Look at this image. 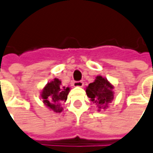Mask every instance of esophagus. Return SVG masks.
Listing matches in <instances>:
<instances>
[{
    "mask_svg": "<svg viewBox=\"0 0 153 153\" xmlns=\"http://www.w3.org/2000/svg\"><path fill=\"white\" fill-rule=\"evenodd\" d=\"M73 85H74V86H76V87H82L84 85V83H83V81L81 80L74 81Z\"/></svg>",
    "mask_w": 153,
    "mask_h": 153,
    "instance_id": "obj_1",
    "label": "esophagus"
}]
</instances>
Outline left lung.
<instances>
[{
  "mask_svg": "<svg viewBox=\"0 0 153 153\" xmlns=\"http://www.w3.org/2000/svg\"><path fill=\"white\" fill-rule=\"evenodd\" d=\"M113 86L105 79L101 76H97L96 79L93 83H90L86 89L87 96L90 98V100L99 105L100 109L104 106L106 107L109 103L113 100Z\"/></svg>",
  "mask_w": 153,
  "mask_h": 153,
  "instance_id": "left-lung-1",
  "label": "left lung"
}]
</instances>
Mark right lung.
Listing matches in <instances>:
<instances>
[{
  "instance_id": "right-lung-1",
  "label": "right lung",
  "mask_w": 153,
  "mask_h": 153,
  "mask_svg": "<svg viewBox=\"0 0 153 153\" xmlns=\"http://www.w3.org/2000/svg\"><path fill=\"white\" fill-rule=\"evenodd\" d=\"M69 88L61 86V81L58 79L48 83L44 87L42 93L43 103L55 112H61L62 108L59 106V103L65 101L68 97Z\"/></svg>"
}]
</instances>
